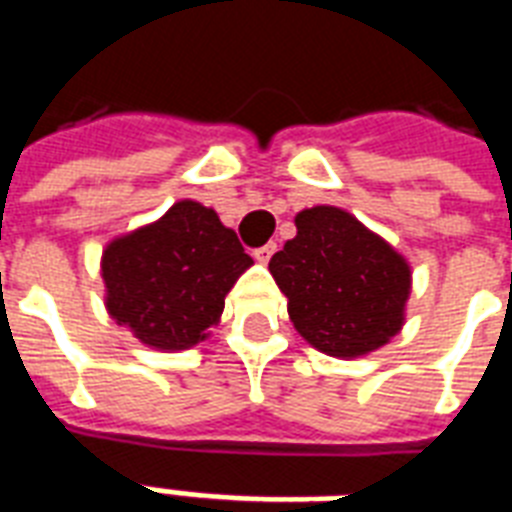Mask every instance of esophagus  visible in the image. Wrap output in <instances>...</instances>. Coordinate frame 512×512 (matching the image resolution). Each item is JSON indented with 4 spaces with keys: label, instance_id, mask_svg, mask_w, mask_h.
<instances>
[{
    "label": "esophagus",
    "instance_id": "34e87169",
    "mask_svg": "<svg viewBox=\"0 0 512 512\" xmlns=\"http://www.w3.org/2000/svg\"><path fill=\"white\" fill-rule=\"evenodd\" d=\"M273 252H276V244H265V247L255 249V260L257 263H268L273 257Z\"/></svg>",
    "mask_w": 512,
    "mask_h": 512
}]
</instances>
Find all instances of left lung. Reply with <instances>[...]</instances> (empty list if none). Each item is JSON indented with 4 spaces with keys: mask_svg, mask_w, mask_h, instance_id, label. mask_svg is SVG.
<instances>
[{
    "mask_svg": "<svg viewBox=\"0 0 512 512\" xmlns=\"http://www.w3.org/2000/svg\"><path fill=\"white\" fill-rule=\"evenodd\" d=\"M297 236L268 271L287 297L289 319L311 348L361 358L406 324L412 265L348 209L319 204L295 215Z\"/></svg>",
    "mask_w": 512,
    "mask_h": 512,
    "instance_id": "1",
    "label": "left lung"
}]
</instances>
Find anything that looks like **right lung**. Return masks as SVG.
<instances>
[{"mask_svg":"<svg viewBox=\"0 0 512 512\" xmlns=\"http://www.w3.org/2000/svg\"><path fill=\"white\" fill-rule=\"evenodd\" d=\"M252 263L215 209L180 199L159 220L106 244V311L146 348L188 350L212 335L225 295Z\"/></svg>","mask_w":512,"mask_h":512,"instance_id":"add662e5","label":"right lung"}]
</instances>
